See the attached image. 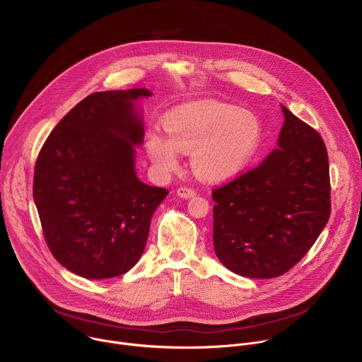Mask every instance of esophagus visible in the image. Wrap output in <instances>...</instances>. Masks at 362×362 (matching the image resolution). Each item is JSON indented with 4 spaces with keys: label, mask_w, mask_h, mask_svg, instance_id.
I'll return each instance as SVG.
<instances>
[{
    "label": "esophagus",
    "mask_w": 362,
    "mask_h": 362,
    "mask_svg": "<svg viewBox=\"0 0 362 362\" xmlns=\"http://www.w3.org/2000/svg\"><path fill=\"white\" fill-rule=\"evenodd\" d=\"M176 193H177L179 197H183V199H190V197L196 196V192L193 189H190V187H179L176 190Z\"/></svg>",
    "instance_id": "34e87169"
}]
</instances>
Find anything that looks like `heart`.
<instances>
[{"mask_svg": "<svg viewBox=\"0 0 362 362\" xmlns=\"http://www.w3.org/2000/svg\"><path fill=\"white\" fill-rule=\"evenodd\" d=\"M168 137L153 130L146 136L151 163L163 175L180 168V153H192L194 173L208 182L239 175L261 144L262 126L253 113L232 105L202 100L180 106L163 119Z\"/></svg>", "mask_w": 362, "mask_h": 362, "instance_id": "1", "label": "heart"}]
</instances>
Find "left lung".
<instances>
[{
    "label": "left lung",
    "mask_w": 362,
    "mask_h": 362,
    "mask_svg": "<svg viewBox=\"0 0 362 362\" xmlns=\"http://www.w3.org/2000/svg\"><path fill=\"white\" fill-rule=\"evenodd\" d=\"M278 148L214 190V246L232 272L276 278L295 267L331 214L329 165L320 133L285 106Z\"/></svg>",
    "instance_id": "left-lung-1"
}]
</instances>
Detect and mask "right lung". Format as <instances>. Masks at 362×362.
Instances as JSON below:
<instances>
[{
	"label": "right lung",
	"mask_w": 362,
	"mask_h": 362,
	"mask_svg": "<svg viewBox=\"0 0 362 362\" xmlns=\"http://www.w3.org/2000/svg\"><path fill=\"white\" fill-rule=\"evenodd\" d=\"M147 88L98 91L73 107L45 140L33 196L45 242L70 272L109 279L130 271L169 190L136 175Z\"/></svg>",
	"instance_id": "1"
}]
</instances>
